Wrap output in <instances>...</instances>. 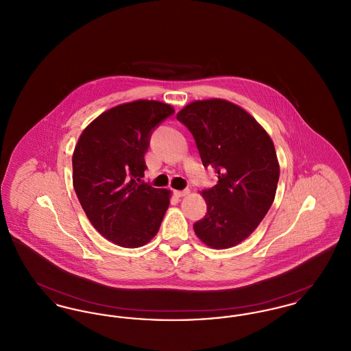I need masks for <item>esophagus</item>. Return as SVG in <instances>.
<instances>
[{
  "instance_id": "esophagus-1",
  "label": "esophagus",
  "mask_w": 351,
  "mask_h": 351,
  "mask_svg": "<svg viewBox=\"0 0 351 351\" xmlns=\"http://www.w3.org/2000/svg\"><path fill=\"white\" fill-rule=\"evenodd\" d=\"M173 195L176 196V197H184V196H186V195H189V189H184V191H173Z\"/></svg>"
}]
</instances>
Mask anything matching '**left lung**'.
<instances>
[{"mask_svg": "<svg viewBox=\"0 0 351 351\" xmlns=\"http://www.w3.org/2000/svg\"><path fill=\"white\" fill-rule=\"evenodd\" d=\"M196 141L218 184L204 189L206 215L193 230L206 246L239 245L267 215L280 175L274 142L245 109L223 99L192 101L176 114Z\"/></svg>", "mask_w": 351, "mask_h": 351, "instance_id": "left-lung-1", "label": "left lung"}]
</instances>
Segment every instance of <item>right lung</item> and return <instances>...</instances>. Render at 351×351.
I'll return each mask as SVG.
<instances>
[{
  "label": "right lung",
  "instance_id": "add662e5",
  "mask_svg": "<svg viewBox=\"0 0 351 351\" xmlns=\"http://www.w3.org/2000/svg\"><path fill=\"white\" fill-rule=\"evenodd\" d=\"M175 109L166 102L136 100L95 118L72 155V182L93 228L121 247L136 249L156 235L171 191L143 183L151 130Z\"/></svg>",
  "mask_w": 351,
  "mask_h": 351
}]
</instances>
